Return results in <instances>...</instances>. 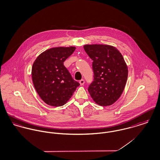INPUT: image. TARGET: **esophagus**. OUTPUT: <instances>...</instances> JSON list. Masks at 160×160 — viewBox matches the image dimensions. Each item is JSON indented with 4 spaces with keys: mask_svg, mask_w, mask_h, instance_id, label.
Here are the masks:
<instances>
[{
    "mask_svg": "<svg viewBox=\"0 0 160 160\" xmlns=\"http://www.w3.org/2000/svg\"><path fill=\"white\" fill-rule=\"evenodd\" d=\"M79 83H80V84L81 86H83V85H84V83H85V80H84L83 79H82L81 80H80Z\"/></svg>",
    "mask_w": 160,
    "mask_h": 160,
    "instance_id": "34e87169",
    "label": "esophagus"
}]
</instances>
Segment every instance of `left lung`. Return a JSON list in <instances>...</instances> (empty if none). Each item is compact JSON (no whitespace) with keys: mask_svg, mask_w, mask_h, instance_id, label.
Instances as JSON below:
<instances>
[{"mask_svg":"<svg viewBox=\"0 0 160 160\" xmlns=\"http://www.w3.org/2000/svg\"><path fill=\"white\" fill-rule=\"evenodd\" d=\"M83 47L93 61L94 81L88 89L90 96L101 106L112 105L121 96L126 83L128 68L124 58L112 45L88 44Z\"/></svg>","mask_w":160,"mask_h":160,"instance_id":"left-lung-1","label":"left lung"}]
</instances>
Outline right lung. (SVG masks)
<instances>
[{
  "mask_svg": "<svg viewBox=\"0 0 160 160\" xmlns=\"http://www.w3.org/2000/svg\"><path fill=\"white\" fill-rule=\"evenodd\" d=\"M75 48H51L40 54L33 63L31 74L34 88L42 101L49 106L64 105L80 85L64 66Z\"/></svg>",
  "mask_w": 160,
  "mask_h": 160,
  "instance_id": "right-lung-1",
  "label": "right lung"
}]
</instances>
